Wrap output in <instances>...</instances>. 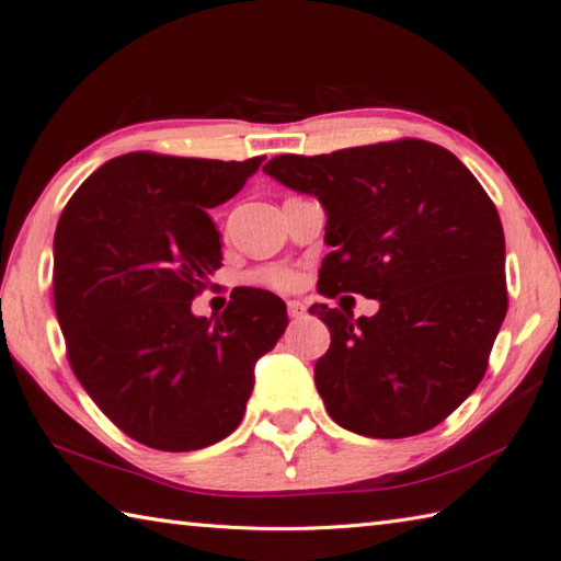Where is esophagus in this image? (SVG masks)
<instances>
[{"label":"esophagus","mask_w":561,"mask_h":561,"mask_svg":"<svg viewBox=\"0 0 561 561\" xmlns=\"http://www.w3.org/2000/svg\"><path fill=\"white\" fill-rule=\"evenodd\" d=\"M305 312H307V307H305L300 300H290V302H288V314H290L293 319L305 317Z\"/></svg>","instance_id":"1"}]
</instances>
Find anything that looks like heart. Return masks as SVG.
<instances>
[{
	"mask_svg": "<svg viewBox=\"0 0 561 561\" xmlns=\"http://www.w3.org/2000/svg\"><path fill=\"white\" fill-rule=\"evenodd\" d=\"M259 280L276 285V288H293L297 283V273L290 268H268L264 273H259Z\"/></svg>",
	"mask_w": 561,
	"mask_h": 561,
	"instance_id": "b5f03b06",
	"label": "heart"
}]
</instances>
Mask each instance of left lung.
Instances as JSON below:
<instances>
[{"instance_id":"left-lung-1","label":"left lung","mask_w":561,"mask_h":561,"mask_svg":"<svg viewBox=\"0 0 561 561\" xmlns=\"http://www.w3.org/2000/svg\"><path fill=\"white\" fill-rule=\"evenodd\" d=\"M264 172L327 210L319 293L379 300L359 319L309 307L331 331L314 365L329 415L371 439L439 425L476 391L506 317L504 230L480 182L420 139L278 156Z\"/></svg>"}]
</instances>
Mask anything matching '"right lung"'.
<instances>
[{"label": "right lung", "instance_id": "add662e5", "mask_svg": "<svg viewBox=\"0 0 561 561\" xmlns=\"http://www.w3.org/2000/svg\"><path fill=\"white\" fill-rule=\"evenodd\" d=\"M261 163L127 153L98 168L59 216L53 288L71 369L151 449L196 451L234 432L256 359L288 327L268 290L238 293L222 317L192 312L222 261L208 208Z\"/></svg>", "mask_w": 561, "mask_h": 561}]
</instances>
